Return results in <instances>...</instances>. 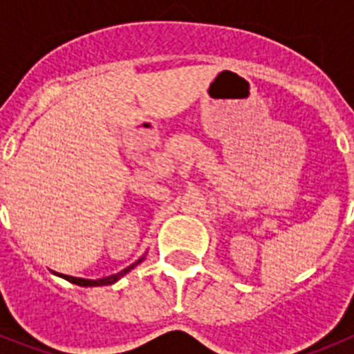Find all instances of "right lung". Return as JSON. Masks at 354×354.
Returning <instances> with one entry per match:
<instances>
[{"label": "right lung", "instance_id": "right-lung-1", "mask_svg": "<svg viewBox=\"0 0 354 354\" xmlns=\"http://www.w3.org/2000/svg\"><path fill=\"white\" fill-rule=\"evenodd\" d=\"M140 262H142V259H140L138 262H134L133 266H129V268H126L124 271H120V273L117 274H111V277H106V278H99V280H84V278H76V277H67V274H58V277L65 278V280H68V282L76 283V286H81V287H97V286H111V283H115L118 280V278H122L126 273H129L131 270H133L134 266H138Z\"/></svg>", "mask_w": 354, "mask_h": 354}]
</instances>
